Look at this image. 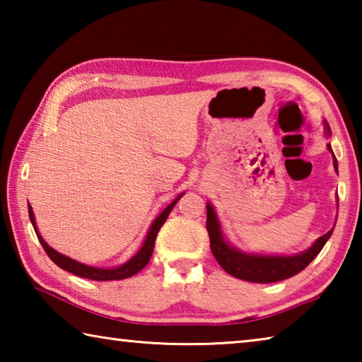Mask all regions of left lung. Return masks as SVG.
Returning <instances> with one entry per match:
<instances>
[{
    "label": "left lung",
    "instance_id": "1",
    "mask_svg": "<svg viewBox=\"0 0 362 362\" xmlns=\"http://www.w3.org/2000/svg\"><path fill=\"white\" fill-rule=\"evenodd\" d=\"M326 132L330 134L329 126H326ZM329 151L332 153L330 145H327ZM334 168L339 173V166H337V159L334 156ZM207 220L206 228L209 233L211 241V250L218 265L222 267L226 273L231 276L240 278L244 281H250V283H278L287 278L296 276L297 273L302 272L306 267L313 262L315 257L321 252L324 244L332 235L334 230L327 231L326 235L321 236L313 246H311L306 252L292 255V257H273V255H247L238 252L236 249L230 247L225 243L222 233H220V225L214 212L212 206L207 204Z\"/></svg>",
    "mask_w": 362,
    "mask_h": 362
}]
</instances>
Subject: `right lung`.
Listing matches in <instances>:
<instances>
[{
  "mask_svg": "<svg viewBox=\"0 0 362 362\" xmlns=\"http://www.w3.org/2000/svg\"><path fill=\"white\" fill-rule=\"evenodd\" d=\"M182 196V194H180ZM180 196L177 198L174 203H170L166 209H164L159 216L156 217L155 222H153L151 228L148 231V235H146V240L144 243V246L140 247L139 252L132 257L129 262H126L124 265H121L118 268H112V269H103V268H94V267H88V265H83V263H78L76 260H71L69 257H65L62 254H59L57 250H54L52 247H49L46 241L42 240L40 236L38 230H36V225H35V217H33V211L32 207L28 204V214H30V220H32L33 223V228L36 236H38V240L41 243L42 249L46 250V254L49 259H51L54 263H56L57 267H60L65 272H70L73 274H76V276H81V278H88V279H94V281H113V279H126V278H131L134 274L139 273L140 269H142L146 263L150 262L151 259V254H153V247H155V240H156V235L161 226L166 222L168 216L170 214V211L174 209V206L177 204V201L180 199Z\"/></svg>",
  "mask_w": 362,
  "mask_h": 362,
  "instance_id": "right-lung-1",
  "label": "right lung"
}]
</instances>
